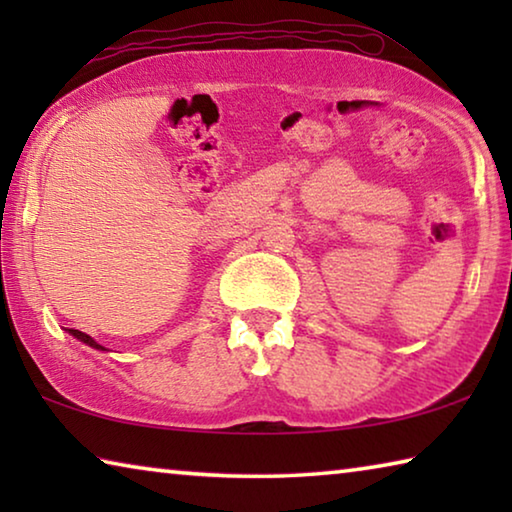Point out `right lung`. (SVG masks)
<instances>
[{"label": "right lung", "instance_id": "obj_1", "mask_svg": "<svg viewBox=\"0 0 512 512\" xmlns=\"http://www.w3.org/2000/svg\"><path fill=\"white\" fill-rule=\"evenodd\" d=\"M67 332H69V334H72V336H74V339H79L81 343H85V345H90V348H94V350H106V348H103V345H99L97 341H94L90 334H85V332H79V329H67Z\"/></svg>", "mask_w": 512, "mask_h": 512}]
</instances>
